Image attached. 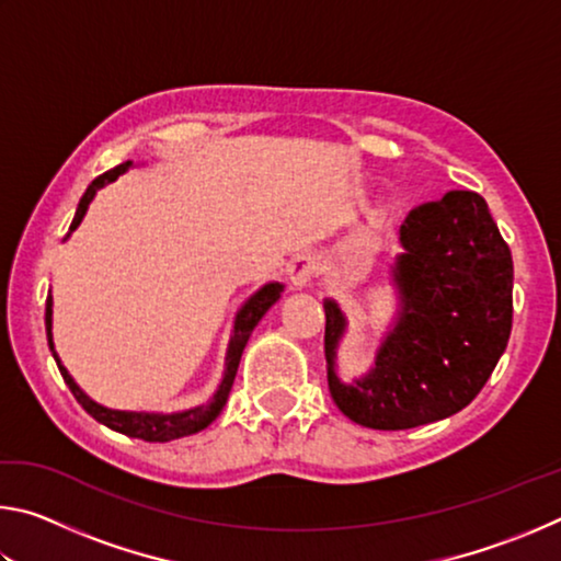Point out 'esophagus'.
<instances>
[{"instance_id": "1", "label": "esophagus", "mask_w": 561, "mask_h": 561, "mask_svg": "<svg viewBox=\"0 0 561 561\" xmlns=\"http://www.w3.org/2000/svg\"><path fill=\"white\" fill-rule=\"evenodd\" d=\"M287 274H289L291 287H297V289L307 287V284L319 274V260L311 252L294 254L287 264Z\"/></svg>"}]
</instances>
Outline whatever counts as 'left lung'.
I'll return each mask as SVG.
<instances>
[{"label": "left lung", "mask_w": 561, "mask_h": 561, "mask_svg": "<svg viewBox=\"0 0 561 561\" xmlns=\"http://www.w3.org/2000/svg\"><path fill=\"white\" fill-rule=\"evenodd\" d=\"M393 267L401 317L354 386L334 374L344 314L327 311L329 391L341 413L374 431H405L462 411L488 383L512 331V254L485 197L450 190L401 225Z\"/></svg>", "instance_id": "left-lung-1"}]
</instances>
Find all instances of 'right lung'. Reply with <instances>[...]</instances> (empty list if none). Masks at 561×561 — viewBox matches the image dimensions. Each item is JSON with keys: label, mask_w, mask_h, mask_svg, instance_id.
<instances>
[{"label": "right lung", "mask_w": 561, "mask_h": 561, "mask_svg": "<svg viewBox=\"0 0 561 561\" xmlns=\"http://www.w3.org/2000/svg\"><path fill=\"white\" fill-rule=\"evenodd\" d=\"M128 165L130 163L111 168V170H106V173L93 180V183L87 187V193H83V197L79 201V207H76V215H73V222H71L69 230H76V227H79V222L83 220V215H87L89 203L93 201V195H96V190L103 187L106 183H113V180H116ZM282 291H284V287L277 282L264 284V287L257 294H252V297L247 299L244 307L237 311L230 348H227V364H225V378L220 383V391L215 393V398L207 405L190 408V411H185V413L156 415V413L111 411V408H103L99 403H93L89 396H83L81 388L73 383V378L69 376V371H66V368L61 366V360L56 358V354H54L56 366H59L64 381H66V386L71 388L76 401L83 405V411L91 413L99 423L108 425L111 431H118L123 435H128V438H140V440H148V443H170V440L185 438V435H193L197 431L207 428V425H210L215 417L220 415L227 396H230V388L234 383L237 366H240V358H242V351L247 346V339H250L252 329L257 327V321L264 314H267V309L272 307V304L279 299ZM46 336H49V348H54V344H51V297H46Z\"/></svg>", "instance_id": "right-lung-1"}]
</instances>
